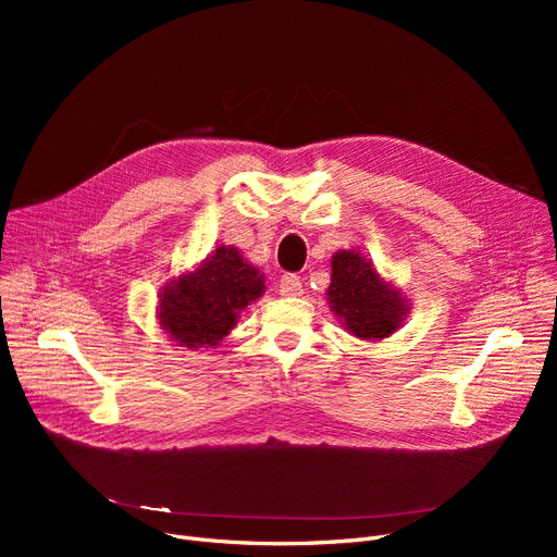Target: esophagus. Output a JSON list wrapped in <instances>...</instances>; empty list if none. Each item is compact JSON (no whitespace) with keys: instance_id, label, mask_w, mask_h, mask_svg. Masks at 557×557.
<instances>
[{"instance_id":"34e87169","label":"esophagus","mask_w":557,"mask_h":557,"mask_svg":"<svg viewBox=\"0 0 557 557\" xmlns=\"http://www.w3.org/2000/svg\"><path fill=\"white\" fill-rule=\"evenodd\" d=\"M302 294V282L298 275H282L280 280V296H286V298H294V296H300Z\"/></svg>"}]
</instances>
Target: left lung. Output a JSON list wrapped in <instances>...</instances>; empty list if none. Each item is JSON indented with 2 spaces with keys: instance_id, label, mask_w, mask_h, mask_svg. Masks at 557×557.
I'll use <instances>...</instances> for the list:
<instances>
[{
  "instance_id": "obj_1",
  "label": "left lung",
  "mask_w": 557,
  "mask_h": 557,
  "mask_svg": "<svg viewBox=\"0 0 557 557\" xmlns=\"http://www.w3.org/2000/svg\"><path fill=\"white\" fill-rule=\"evenodd\" d=\"M327 302L341 325L361 341H382L406 320L408 302L359 250H338L332 257Z\"/></svg>"
}]
</instances>
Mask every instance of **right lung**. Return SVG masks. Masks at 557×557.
I'll return each instance as SVG.
<instances>
[{
    "instance_id": "right-lung-1",
    "label": "right lung",
    "mask_w": 557,
    "mask_h": 557,
    "mask_svg": "<svg viewBox=\"0 0 557 557\" xmlns=\"http://www.w3.org/2000/svg\"><path fill=\"white\" fill-rule=\"evenodd\" d=\"M263 273L234 246H219L194 271L169 280L158 294V320L181 347H216L239 313L261 298Z\"/></svg>"
}]
</instances>
